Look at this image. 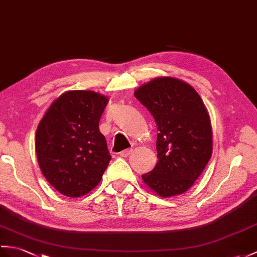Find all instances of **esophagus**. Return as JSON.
Here are the masks:
<instances>
[{
    "instance_id": "obj_1",
    "label": "esophagus",
    "mask_w": 257,
    "mask_h": 257,
    "mask_svg": "<svg viewBox=\"0 0 257 257\" xmlns=\"http://www.w3.org/2000/svg\"><path fill=\"white\" fill-rule=\"evenodd\" d=\"M131 153H133V149H127V150H123L122 152H120V157L121 158H127V157L130 156Z\"/></svg>"
}]
</instances>
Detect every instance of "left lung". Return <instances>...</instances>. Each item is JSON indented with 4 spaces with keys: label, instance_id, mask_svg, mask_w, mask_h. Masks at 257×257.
<instances>
[{
    "label": "left lung",
    "instance_id": "8db88e82",
    "mask_svg": "<svg viewBox=\"0 0 257 257\" xmlns=\"http://www.w3.org/2000/svg\"><path fill=\"white\" fill-rule=\"evenodd\" d=\"M135 96L157 122L158 163L142 175L147 186L168 198L186 192L205 170L212 154L209 114L188 83L156 77L135 91Z\"/></svg>",
    "mask_w": 257,
    "mask_h": 257
}]
</instances>
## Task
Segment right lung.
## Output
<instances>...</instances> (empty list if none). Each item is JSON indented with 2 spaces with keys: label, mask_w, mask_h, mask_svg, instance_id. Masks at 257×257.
<instances>
[{
  "label": "right lung",
  "mask_w": 257,
  "mask_h": 257,
  "mask_svg": "<svg viewBox=\"0 0 257 257\" xmlns=\"http://www.w3.org/2000/svg\"><path fill=\"white\" fill-rule=\"evenodd\" d=\"M108 97L93 91H68L52 101L36 131L41 173L59 193L76 198L97 186L111 157L99 119Z\"/></svg>",
  "instance_id": "obj_1"
}]
</instances>
